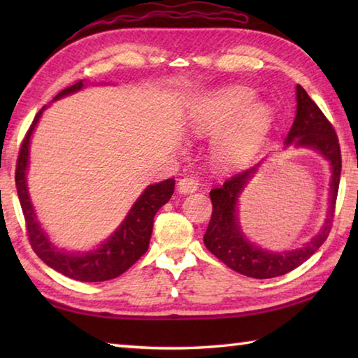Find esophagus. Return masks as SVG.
Wrapping results in <instances>:
<instances>
[{
  "label": "esophagus",
  "mask_w": 358,
  "mask_h": 358,
  "mask_svg": "<svg viewBox=\"0 0 358 358\" xmlns=\"http://www.w3.org/2000/svg\"><path fill=\"white\" fill-rule=\"evenodd\" d=\"M199 189V183L194 177H185L178 181V192L180 194H191Z\"/></svg>",
  "instance_id": "esophagus-1"
}]
</instances>
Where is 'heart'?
Returning <instances> with one entry per match:
<instances>
[{
  "instance_id": "1",
  "label": "heart",
  "mask_w": 358,
  "mask_h": 358,
  "mask_svg": "<svg viewBox=\"0 0 358 358\" xmlns=\"http://www.w3.org/2000/svg\"><path fill=\"white\" fill-rule=\"evenodd\" d=\"M256 93L246 87H229L201 102L191 112V128L199 136L221 132L215 151L224 164H234L251 153L265 134L271 121V110L262 102H252Z\"/></svg>"
}]
</instances>
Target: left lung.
Here are the masks:
<instances>
[{
  "label": "left lung",
  "mask_w": 358,
  "mask_h": 358,
  "mask_svg": "<svg viewBox=\"0 0 358 358\" xmlns=\"http://www.w3.org/2000/svg\"><path fill=\"white\" fill-rule=\"evenodd\" d=\"M295 94V120L284 145L286 148L294 145V147L317 151L330 162L331 171L329 210H327V217L317 235H314L301 248L281 252L262 250L246 238L238 220V199L246 185L259 172L262 161L246 171L232 175L220 187L210 191L213 213H211L207 232L203 235L205 246L229 268L245 276L256 278V280H268V278L286 275L303 262H306L329 237L333 213H335L339 175H341V150H339L336 132L322 110L316 106V102L308 96L300 85H296Z\"/></svg>",
  "instance_id": "obj_1"
}]
</instances>
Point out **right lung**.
<instances>
[{
	"instance_id": "right-lung-1",
	"label": "right lung",
	"mask_w": 358,
	"mask_h": 358,
	"mask_svg": "<svg viewBox=\"0 0 358 358\" xmlns=\"http://www.w3.org/2000/svg\"><path fill=\"white\" fill-rule=\"evenodd\" d=\"M83 80L77 82L71 87L59 92L53 101H58L64 96L74 94L85 87ZM47 108L44 106L36 115L29 131L27 132L25 141L22 143L19 159H17L15 169V186L19 194L20 205L25 216L28 238L34 252L38 254L41 260L47 264L50 268L57 270L72 280L82 282H98L113 280V278L124 273L129 266L134 265L148 250L151 232H153L155 215L162 205L171 201L175 180L169 178L145 187V191L138 196L137 201L132 205L129 213L121 221L117 230L106 241L90 251H64L59 250L52 243L50 238L36 216L34 207L29 199L27 173L29 166V142L34 128L38 126L42 113Z\"/></svg>"
}]
</instances>
